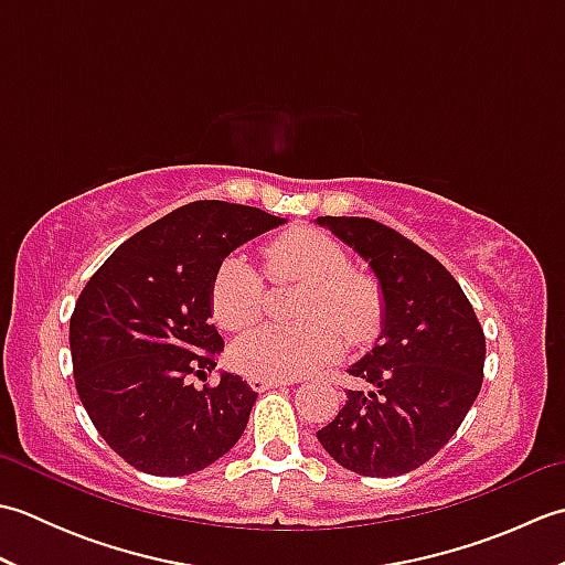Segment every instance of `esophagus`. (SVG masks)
Listing matches in <instances>:
<instances>
[{
  "label": "esophagus",
  "mask_w": 565,
  "mask_h": 565,
  "mask_svg": "<svg viewBox=\"0 0 565 565\" xmlns=\"http://www.w3.org/2000/svg\"><path fill=\"white\" fill-rule=\"evenodd\" d=\"M247 383L252 386V391L262 393V391H269V388H276V386H291L294 381H289V379H264V376H249V379H247Z\"/></svg>",
  "instance_id": "obj_1"
}]
</instances>
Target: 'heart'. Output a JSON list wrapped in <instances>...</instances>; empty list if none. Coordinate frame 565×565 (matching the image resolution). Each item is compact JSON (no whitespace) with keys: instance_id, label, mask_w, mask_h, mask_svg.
Returning <instances> with one entry per match:
<instances>
[{"instance_id":"obj_1","label":"heart","mask_w":565,"mask_h":565,"mask_svg":"<svg viewBox=\"0 0 565 565\" xmlns=\"http://www.w3.org/2000/svg\"><path fill=\"white\" fill-rule=\"evenodd\" d=\"M274 281L306 286L301 326H264L239 338L231 362L247 376L296 379L334 362L350 340L366 344L383 322V294L374 276L350 269L338 239L294 227L267 245ZM211 308L225 330H245L262 316L264 281L243 255L225 257L211 281Z\"/></svg>"}]
</instances>
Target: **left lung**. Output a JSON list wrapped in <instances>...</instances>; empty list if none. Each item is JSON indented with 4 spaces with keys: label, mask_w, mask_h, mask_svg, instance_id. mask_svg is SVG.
Listing matches in <instances>:
<instances>
[{
    "label": "left lung",
    "mask_w": 565,
    "mask_h": 565,
    "mask_svg": "<svg viewBox=\"0 0 565 565\" xmlns=\"http://www.w3.org/2000/svg\"><path fill=\"white\" fill-rule=\"evenodd\" d=\"M374 271L383 294L376 344L350 374L364 388L318 441L359 476H401L429 461L471 411L483 383L486 338L473 306L441 264L401 233L371 218L322 215Z\"/></svg>",
    "instance_id": "1"
}]
</instances>
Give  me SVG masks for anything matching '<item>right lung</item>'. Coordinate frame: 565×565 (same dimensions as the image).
I'll use <instances>...</instances> for the list:
<instances>
[{
  "instance_id": "1",
  "label": "right lung",
  "mask_w": 565,
  "mask_h": 565,
  "mask_svg": "<svg viewBox=\"0 0 565 565\" xmlns=\"http://www.w3.org/2000/svg\"><path fill=\"white\" fill-rule=\"evenodd\" d=\"M286 218L227 201H196L142 227L106 259L70 318L75 386L104 441L152 476H189L218 461L247 427L257 393L215 369L211 326L218 264Z\"/></svg>"
}]
</instances>
